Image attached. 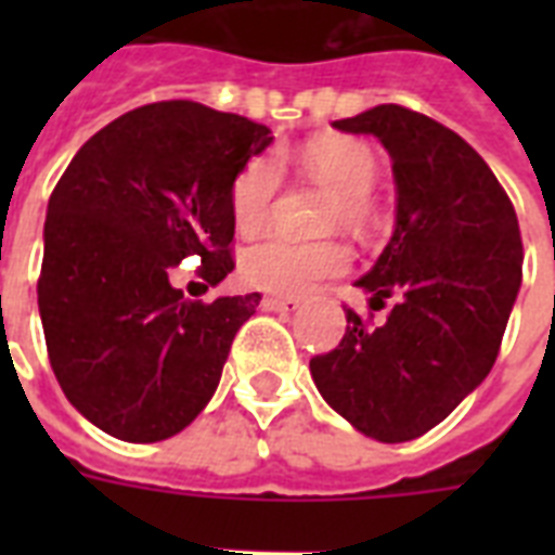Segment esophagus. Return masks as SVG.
Wrapping results in <instances>:
<instances>
[{
	"label": "esophagus",
	"instance_id": "1",
	"mask_svg": "<svg viewBox=\"0 0 555 555\" xmlns=\"http://www.w3.org/2000/svg\"><path fill=\"white\" fill-rule=\"evenodd\" d=\"M261 305H264V311H296L299 308V296H276L270 294L261 299Z\"/></svg>",
	"mask_w": 555,
	"mask_h": 555
}]
</instances>
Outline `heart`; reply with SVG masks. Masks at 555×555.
I'll return each instance as SVG.
<instances>
[{
    "label": "heart",
    "instance_id": "1",
    "mask_svg": "<svg viewBox=\"0 0 555 555\" xmlns=\"http://www.w3.org/2000/svg\"><path fill=\"white\" fill-rule=\"evenodd\" d=\"M308 176L334 190L328 221L363 233L377 218L371 190L377 184L379 160L369 143L346 134L313 138L299 152ZM282 186V167L273 155H256L235 172L230 184V218L242 235H256L268 224L270 209ZM348 268V250L334 238L296 242L270 235L242 253V276L247 285L273 294H302L320 279L337 276Z\"/></svg>",
    "mask_w": 555,
    "mask_h": 555
}]
</instances>
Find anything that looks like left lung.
Returning <instances> with one entry per match:
<instances>
[{
    "label": "left lung",
    "instance_id": "1",
    "mask_svg": "<svg viewBox=\"0 0 555 555\" xmlns=\"http://www.w3.org/2000/svg\"><path fill=\"white\" fill-rule=\"evenodd\" d=\"M391 155L397 227L357 285L383 325L346 308L339 346L311 360L313 383L351 426L383 443L435 429L487 374L521 287L513 201L487 160L438 120L395 103L334 120Z\"/></svg>",
    "mask_w": 555,
    "mask_h": 555
}]
</instances>
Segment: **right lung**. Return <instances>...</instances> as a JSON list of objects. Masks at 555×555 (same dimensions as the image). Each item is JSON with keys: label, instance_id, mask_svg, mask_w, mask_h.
<instances>
[{"label": "right lung", "instance_id": "obj_1", "mask_svg": "<svg viewBox=\"0 0 555 555\" xmlns=\"http://www.w3.org/2000/svg\"><path fill=\"white\" fill-rule=\"evenodd\" d=\"M270 141L242 115L160 100L91 134L56 181L37 282L48 360L112 438H172L216 391L261 294L192 302L169 276L190 256L204 287L235 268L230 184Z\"/></svg>", "mask_w": 555, "mask_h": 555}]
</instances>
